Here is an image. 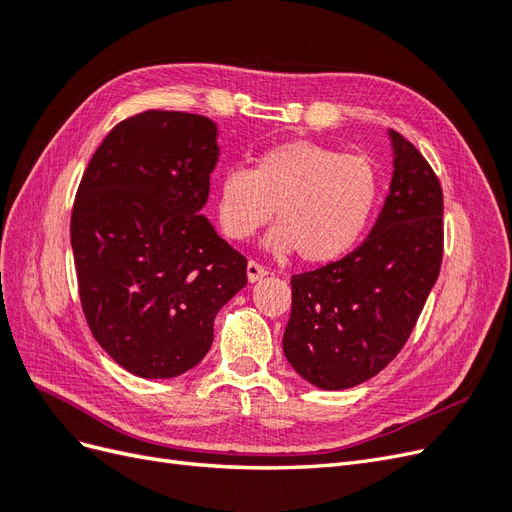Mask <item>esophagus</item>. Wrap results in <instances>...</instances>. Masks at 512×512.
I'll use <instances>...</instances> for the list:
<instances>
[{
	"mask_svg": "<svg viewBox=\"0 0 512 512\" xmlns=\"http://www.w3.org/2000/svg\"><path fill=\"white\" fill-rule=\"evenodd\" d=\"M267 275H269V271L262 265H258V262H254V260L247 262V280H250L252 284L262 280V277H267Z\"/></svg>",
	"mask_w": 512,
	"mask_h": 512,
	"instance_id": "34e87169",
	"label": "esophagus"
}]
</instances>
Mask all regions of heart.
Wrapping results in <instances>:
<instances>
[{
	"label": "heart",
	"mask_w": 512,
	"mask_h": 512,
	"mask_svg": "<svg viewBox=\"0 0 512 512\" xmlns=\"http://www.w3.org/2000/svg\"><path fill=\"white\" fill-rule=\"evenodd\" d=\"M378 198L380 175L374 162L314 141L275 145L260 153L254 168H226L215 192L218 220L228 239H250L275 213L277 226L265 247L275 256L297 250L309 265L350 252Z\"/></svg>",
	"instance_id": "heart-1"
}]
</instances>
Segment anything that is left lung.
I'll use <instances>...</instances> for the list:
<instances>
[{"label": "left lung", "instance_id": "8db88e82", "mask_svg": "<svg viewBox=\"0 0 512 512\" xmlns=\"http://www.w3.org/2000/svg\"><path fill=\"white\" fill-rule=\"evenodd\" d=\"M393 179L369 237L342 260L292 275L284 354L324 391L374 378L404 348L438 280L442 188L410 141L389 130Z\"/></svg>", "mask_w": 512, "mask_h": 512}]
</instances>
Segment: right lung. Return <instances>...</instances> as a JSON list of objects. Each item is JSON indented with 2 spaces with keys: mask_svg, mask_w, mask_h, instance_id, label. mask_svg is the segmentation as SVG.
I'll use <instances>...</instances> for the list:
<instances>
[{
  "mask_svg": "<svg viewBox=\"0 0 512 512\" xmlns=\"http://www.w3.org/2000/svg\"><path fill=\"white\" fill-rule=\"evenodd\" d=\"M218 160L211 119L145 111L106 134L76 192L70 243L87 324L138 378L203 361L215 316L247 284V260L200 213Z\"/></svg>",
  "mask_w": 512,
  "mask_h": 512,
  "instance_id": "obj_1",
  "label": "right lung"
}]
</instances>
